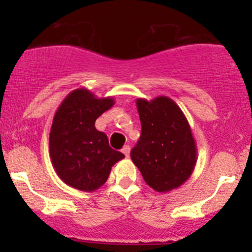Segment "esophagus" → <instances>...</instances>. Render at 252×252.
Instances as JSON below:
<instances>
[{
  "instance_id": "1",
  "label": "esophagus",
  "mask_w": 252,
  "mask_h": 252,
  "mask_svg": "<svg viewBox=\"0 0 252 252\" xmlns=\"http://www.w3.org/2000/svg\"><path fill=\"white\" fill-rule=\"evenodd\" d=\"M122 152H123L124 155H126V157H129V154H130V146H128V145H126V146L122 149Z\"/></svg>"
}]
</instances>
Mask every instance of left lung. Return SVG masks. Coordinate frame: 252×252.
<instances>
[{
	"label": "left lung",
	"instance_id": "left-lung-1",
	"mask_svg": "<svg viewBox=\"0 0 252 252\" xmlns=\"http://www.w3.org/2000/svg\"><path fill=\"white\" fill-rule=\"evenodd\" d=\"M141 135L130 157L149 187L168 192L184 184L197 161L196 142L187 117L167 96L136 100Z\"/></svg>",
	"mask_w": 252,
	"mask_h": 252
}]
</instances>
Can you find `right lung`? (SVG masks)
Returning <instances> with one entry per match:
<instances>
[{"label": "right lung", "mask_w": 252, "mask_h": 252, "mask_svg": "<svg viewBox=\"0 0 252 252\" xmlns=\"http://www.w3.org/2000/svg\"><path fill=\"white\" fill-rule=\"evenodd\" d=\"M114 105L113 97H96L85 88L67 95L53 117L50 130V157L62 182L74 189L91 192L108 179L113 164L123 159L111 149L107 135L95 122Z\"/></svg>", "instance_id": "right-lung-1"}]
</instances>
